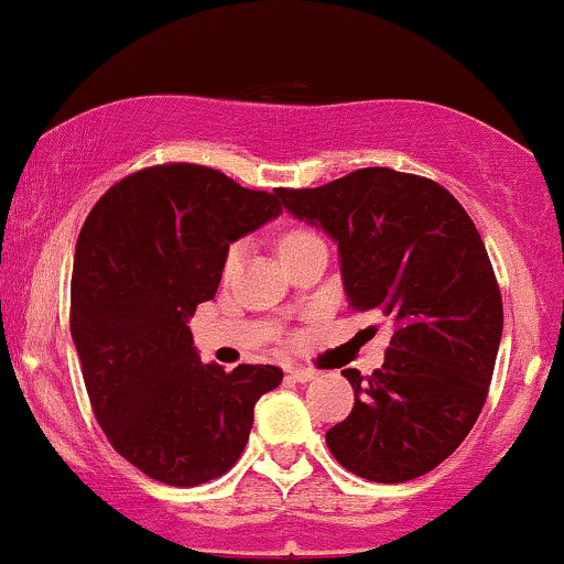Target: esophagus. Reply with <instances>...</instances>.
I'll list each match as a JSON object with an SVG mask.
<instances>
[{
  "instance_id": "1",
  "label": "esophagus",
  "mask_w": 564,
  "mask_h": 564,
  "mask_svg": "<svg viewBox=\"0 0 564 564\" xmlns=\"http://www.w3.org/2000/svg\"><path fill=\"white\" fill-rule=\"evenodd\" d=\"M290 377H293V380H297V382H311L316 377V372H314V369H308V367H290Z\"/></svg>"
}]
</instances>
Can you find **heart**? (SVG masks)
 <instances>
[{"instance_id":"1","label":"heart","mask_w":564,"mask_h":564,"mask_svg":"<svg viewBox=\"0 0 564 564\" xmlns=\"http://www.w3.org/2000/svg\"><path fill=\"white\" fill-rule=\"evenodd\" d=\"M311 237H316L314 231H311V229H303V227H288V229L282 231L280 237H276V248H280V256H282V253H288V250H290V248H295V245H301V242L311 240ZM240 253H242L240 245H231V248L227 250V256H224V263H221L224 276H229L231 271L237 269V263H240Z\"/></svg>"}]
</instances>
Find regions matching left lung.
I'll list each match as a JSON object with an SVG mask.
<instances>
[{
	"label": "left lung",
	"mask_w": 564,
	"mask_h": 564,
	"mask_svg": "<svg viewBox=\"0 0 564 564\" xmlns=\"http://www.w3.org/2000/svg\"><path fill=\"white\" fill-rule=\"evenodd\" d=\"M280 197L337 242L348 306L395 324L380 369H343L356 401L327 430L329 452L364 480L420 478L488 399L505 308L486 245L446 187L380 165Z\"/></svg>",
	"instance_id": "left-lung-1"
}]
</instances>
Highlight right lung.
Here are the masks:
<instances>
[{"instance_id": "right-lung-1", "label": "right lung", "mask_w": 564, "mask_h": 564, "mask_svg": "<svg viewBox=\"0 0 564 564\" xmlns=\"http://www.w3.org/2000/svg\"><path fill=\"white\" fill-rule=\"evenodd\" d=\"M208 165L137 171L99 197L76 242L70 335L110 446L165 486H200L240 459L271 364H203L187 319L216 295L229 242L282 214Z\"/></svg>"}]
</instances>
